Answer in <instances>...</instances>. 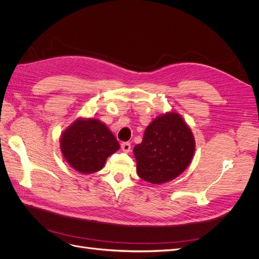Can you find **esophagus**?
Returning a JSON list of instances; mask_svg holds the SVG:
<instances>
[{
  "mask_svg": "<svg viewBox=\"0 0 259 259\" xmlns=\"http://www.w3.org/2000/svg\"><path fill=\"white\" fill-rule=\"evenodd\" d=\"M121 148L124 152H130L131 151V144L130 143H123L121 144Z\"/></svg>",
  "mask_w": 259,
  "mask_h": 259,
  "instance_id": "1",
  "label": "esophagus"
}]
</instances>
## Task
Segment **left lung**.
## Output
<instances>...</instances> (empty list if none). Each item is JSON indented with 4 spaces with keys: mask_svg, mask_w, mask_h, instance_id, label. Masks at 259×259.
I'll use <instances>...</instances> for the list:
<instances>
[{
    "mask_svg": "<svg viewBox=\"0 0 259 259\" xmlns=\"http://www.w3.org/2000/svg\"><path fill=\"white\" fill-rule=\"evenodd\" d=\"M194 150V136L182 115L163 113L148 125L143 142L134 147L137 174L155 185L170 182L189 166Z\"/></svg>",
    "mask_w": 259,
    "mask_h": 259,
    "instance_id": "1",
    "label": "left lung"
}]
</instances>
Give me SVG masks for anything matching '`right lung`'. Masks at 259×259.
Listing matches in <instances>:
<instances>
[{
    "instance_id": "1",
    "label": "right lung",
    "mask_w": 259,
    "mask_h": 259,
    "mask_svg": "<svg viewBox=\"0 0 259 259\" xmlns=\"http://www.w3.org/2000/svg\"><path fill=\"white\" fill-rule=\"evenodd\" d=\"M60 150L70 166L88 175L103 169L120 144L107 125L94 117H79L61 133Z\"/></svg>"
}]
</instances>
